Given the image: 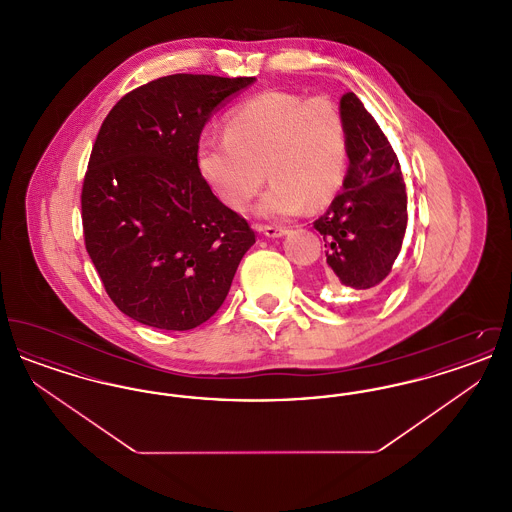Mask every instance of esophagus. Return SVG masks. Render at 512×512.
Instances as JSON below:
<instances>
[{"mask_svg":"<svg viewBox=\"0 0 512 512\" xmlns=\"http://www.w3.org/2000/svg\"><path fill=\"white\" fill-rule=\"evenodd\" d=\"M259 232H263L267 238H282L288 234V230L282 226H259Z\"/></svg>","mask_w":512,"mask_h":512,"instance_id":"34e87169","label":"esophagus"}]
</instances>
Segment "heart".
I'll return each instance as SVG.
<instances>
[{"instance_id":"heart-1","label":"heart","mask_w":512,"mask_h":512,"mask_svg":"<svg viewBox=\"0 0 512 512\" xmlns=\"http://www.w3.org/2000/svg\"><path fill=\"white\" fill-rule=\"evenodd\" d=\"M195 163L234 211L249 205L267 171L272 184L257 215L286 219L338 194L347 171V128L334 101L272 90L238 105L226 121V138L203 140Z\"/></svg>"}]
</instances>
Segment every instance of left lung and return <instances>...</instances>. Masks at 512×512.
<instances>
[{"label":"left lung","instance_id":"1","mask_svg":"<svg viewBox=\"0 0 512 512\" xmlns=\"http://www.w3.org/2000/svg\"><path fill=\"white\" fill-rule=\"evenodd\" d=\"M349 167L343 192L313 226L324 236L328 278L353 290L378 286L397 259L407 228L401 167L378 122L353 92L343 94Z\"/></svg>","mask_w":512,"mask_h":512}]
</instances>
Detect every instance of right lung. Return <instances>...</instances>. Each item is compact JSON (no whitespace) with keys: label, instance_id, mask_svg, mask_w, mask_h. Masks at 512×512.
Segmentation results:
<instances>
[{"label":"right lung","instance_id":"1","mask_svg":"<svg viewBox=\"0 0 512 512\" xmlns=\"http://www.w3.org/2000/svg\"><path fill=\"white\" fill-rule=\"evenodd\" d=\"M253 82L163 76L101 124L82 186L84 242L126 317L184 332L224 303L255 232L211 192L195 153L211 115Z\"/></svg>","mask_w":512,"mask_h":512}]
</instances>
